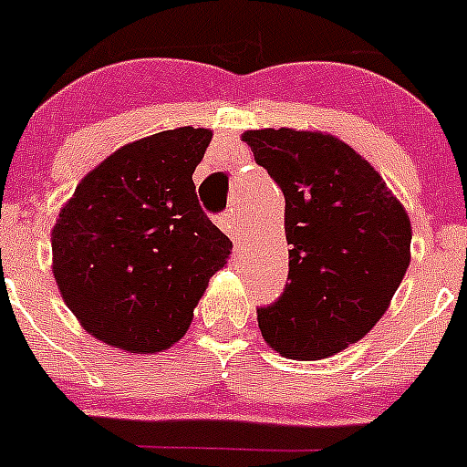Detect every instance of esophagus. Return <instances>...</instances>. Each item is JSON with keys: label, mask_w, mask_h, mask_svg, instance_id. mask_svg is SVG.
I'll use <instances>...</instances> for the list:
<instances>
[{"label": "esophagus", "mask_w": 467, "mask_h": 467, "mask_svg": "<svg viewBox=\"0 0 467 467\" xmlns=\"http://www.w3.org/2000/svg\"><path fill=\"white\" fill-rule=\"evenodd\" d=\"M215 222H217V226L224 231V234H229L231 241L238 243V224H236V220H234V215H231V213H222V215L215 217Z\"/></svg>", "instance_id": "1"}]
</instances>
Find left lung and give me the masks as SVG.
<instances>
[{"mask_svg": "<svg viewBox=\"0 0 467 467\" xmlns=\"http://www.w3.org/2000/svg\"><path fill=\"white\" fill-rule=\"evenodd\" d=\"M243 141L282 188L288 282L259 307L264 339L291 359H323L362 339L410 264V220L379 171L326 132L265 128Z\"/></svg>", "mask_w": 467, "mask_h": 467, "instance_id": "left-lung-1", "label": "left lung"}]
</instances>
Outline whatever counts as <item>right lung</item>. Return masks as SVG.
Returning <instances> with one entry per match:
<instances>
[{
	"instance_id": "add662e5",
	"label": "right lung",
	"mask_w": 467,
	"mask_h": 467,
	"mask_svg": "<svg viewBox=\"0 0 467 467\" xmlns=\"http://www.w3.org/2000/svg\"><path fill=\"white\" fill-rule=\"evenodd\" d=\"M213 132L176 128L121 146L88 171L52 229V273L79 326L117 348L160 353L188 332L231 241L192 174Z\"/></svg>"
}]
</instances>
